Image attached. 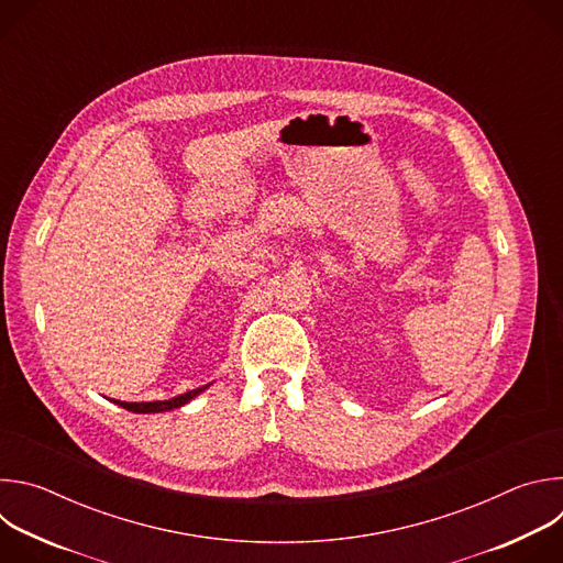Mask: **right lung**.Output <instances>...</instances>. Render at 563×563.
<instances>
[{
	"label": "right lung",
	"instance_id": "add662e5",
	"mask_svg": "<svg viewBox=\"0 0 563 563\" xmlns=\"http://www.w3.org/2000/svg\"><path fill=\"white\" fill-rule=\"evenodd\" d=\"M205 387H198V389H191L187 394H180L176 398H169V400H153V404H124V400H115V404L129 412H137V415H148V412H169L174 408H180L185 404H189V400L200 394Z\"/></svg>",
	"mask_w": 563,
	"mask_h": 563
}]
</instances>
